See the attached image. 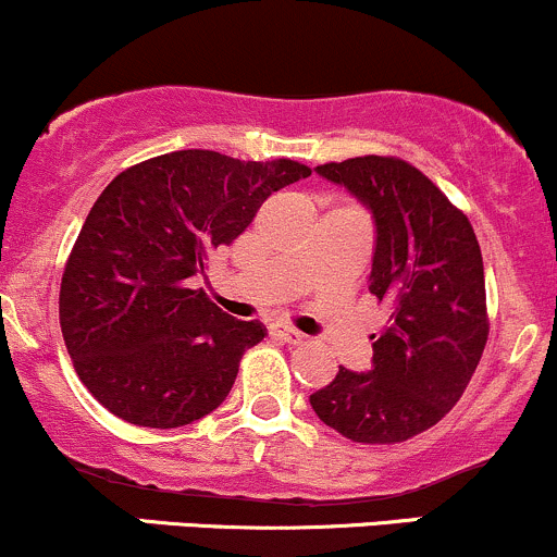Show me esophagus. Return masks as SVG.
Wrapping results in <instances>:
<instances>
[{
	"label": "esophagus",
	"instance_id": "1",
	"mask_svg": "<svg viewBox=\"0 0 557 557\" xmlns=\"http://www.w3.org/2000/svg\"><path fill=\"white\" fill-rule=\"evenodd\" d=\"M271 337L278 339V343H286V345H300V343H305V334L297 332V329L281 326V324L271 326Z\"/></svg>",
	"mask_w": 557,
	"mask_h": 557
}]
</instances>
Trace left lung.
Listing matches in <instances>:
<instances>
[{"mask_svg": "<svg viewBox=\"0 0 557 557\" xmlns=\"http://www.w3.org/2000/svg\"><path fill=\"white\" fill-rule=\"evenodd\" d=\"M315 170L372 212L369 292L391 319L374 339L372 372L339 367L310 406L356 444H404L451 411L486 348L481 247L468 214L409 161L372 153Z\"/></svg>", "mask_w": 557, "mask_h": 557, "instance_id": "left-lung-1", "label": "left lung"}]
</instances>
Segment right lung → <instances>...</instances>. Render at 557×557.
I'll return each instance as SVG.
<instances>
[{"mask_svg": "<svg viewBox=\"0 0 557 557\" xmlns=\"http://www.w3.org/2000/svg\"><path fill=\"white\" fill-rule=\"evenodd\" d=\"M310 175L292 159L161 153L106 185L61 281V332L95 400L137 428H183L231 393L244 350L265 337L188 278L231 244L262 201Z\"/></svg>", "mask_w": 557, "mask_h": 557, "instance_id": "add662e5", "label": "right lung"}]
</instances>
